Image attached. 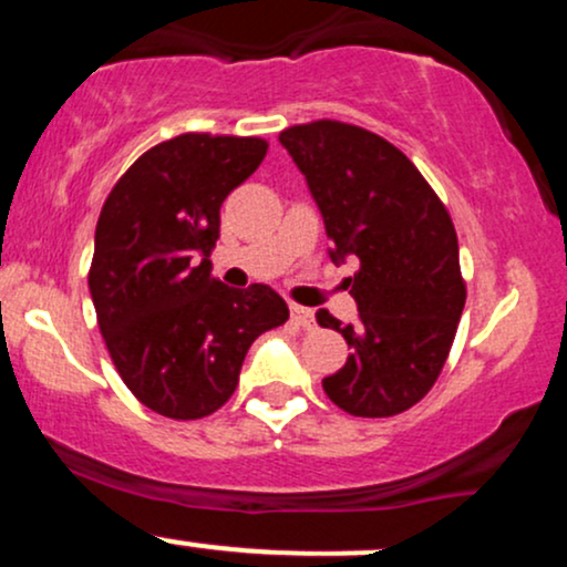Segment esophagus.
Returning a JSON list of instances; mask_svg holds the SVG:
<instances>
[{"label":"esophagus","instance_id":"obj_1","mask_svg":"<svg viewBox=\"0 0 567 567\" xmlns=\"http://www.w3.org/2000/svg\"><path fill=\"white\" fill-rule=\"evenodd\" d=\"M290 317L298 328H303V330L315 328V311L306 309V306H290Z\"/></svg>","mask_w":567,"mask_h":567}]
</instances>
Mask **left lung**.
<instances>
[{
    "label": "left lung",
    "instance_id": "left-lung-1",
    "mask_svg": "<svg viewBox=\"0 0 567 567\" xmlns=\"http://www.w3.org/2000/svg\"><path fill=\"white\" fill-rule=\"evenodd\" d=\"M279 143L320 207L330 258H360L349 277L360 322L317 311L351 347L324 394L360 419L402 413L440 379L466 303L451 213L419 167L365 127L317 120L282 130Z\"/></svg>",
    "mask_w": 567,
    "mask_h": 567
}]
</instances>
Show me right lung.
<instances>
[{"label":"right lung","instance_id":"obj_1","mask_svg":"<svg viewBox=\"0 0 567 567\" xmlns=\"http://www.w3.org/2000/svg\"><path fill=\"white\" fill-rule=\"evenodd\" d=\"M269 143L184 133L141 154L103 202L90 264L97 328L116 373L154 413L194 421L234 394L250 343L288 322L269 285L210 275L220 205Z\"/></svg>","mask_w":567,"mask_h":567}]
</instances>
